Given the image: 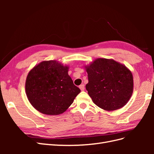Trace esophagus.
Segmentation results:
<instances>
[{"instance_id":"1","label":"esophagus","mask_w":154,"mask_h":154,"mask_svg":"<svg viewBox=\"0 0 154 154\" xmlns=\"http://www.w3.org/2000/svg\"><path fill=\"white\" fill-rule=\"evenodd\" d=\"M79 88H80V90H81L82 91H84V89H85V85H84V84L80 85V86H79Z\"/></svg>"}]
</instances>
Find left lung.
<instances>
[{"instance_id": "obj_1", "label": "left lung", "mask_w": 154, "mask_h": 154, "mask_svg": "<svg viewBox=\"0 0 154 154\" xmlns=\"http://www.w3.org/2000/svg\"><path fill=\"white\" fill-rule=\"evenodd\" d=\"M88 82V94L100 108L112 111L122 108L134 90L132 72L113 59L97 58L85 66Z\"/></svg>"}]
</instances>
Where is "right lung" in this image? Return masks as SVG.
I'll use <instances>...</instances> for the list:
<instances>
[{"mask_svg":"<svg viewBox=\"0 0 154 154\" xmlns=\"http://www.w3.org/2000/svg\"><path fill=\"white\" fill-rule=\"evenodd\" d=\"M69 68L56 60H48L30 70L26 80V94L36 110L57 116L73 103L81 91L74 85L68 74Z\"/></svg>","mask_w":154,"mask_h":154,"instance_id":"right-lung-1","label":"right lung"}]
</instances>
